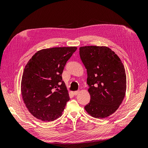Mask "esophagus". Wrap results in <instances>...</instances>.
<instances>
[{
    "label": "esophagus",
    "instance_id": "1",
    "mask_svg": "<svg viewBox=\"0 0 148 148\" xmlns=\"http://www.w3.org/2000/svg\"><path fill=\"white\" fill-rule=\"evenodd\" d=\"M79 92V91H75L73 92V95L77 96V95H78Z\"/></svg>",
    "mask_w": 148,
    "mask_h": 148
}]
</instances>
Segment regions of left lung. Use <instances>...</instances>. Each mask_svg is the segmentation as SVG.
I'll return each mask as SVG.
<instances>
[{"label": "left lung", "mask_w": 148, "mask_h": 148, "mask_svg": "<svg viewBox=\"0 0 148 148\" xmlns=\"http://www.w3.org/2000/svg\"><path fill=\"white\" fill-rule=\"evenodd\" d=\"M79 56L87 71L91 100L84 107L92 117L102 119L112 115L122 102L127 87L124 66L107 47H79Z\"/></svg>", "instance_id": "obj_1"}]
</instances>
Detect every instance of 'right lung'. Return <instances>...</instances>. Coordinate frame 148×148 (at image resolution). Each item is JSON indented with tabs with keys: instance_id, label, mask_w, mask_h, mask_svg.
Listing matches in <instances>:
<instances>
[{
	"instance_id": "1",
	"label": "right lung",
	"mask_w": 148,
	"mask_h": 148,
	"mask_svg": "<svg viewBox=\"0 0 148 148\" xmlns=\"http://www.w3.org/2000/svg\"><path fill=\"white\" fill-rule=\"evenodd\" d=\"M76 47L38 51L25 66L21 83L23 101L34 117L44 122L59 118L70 100L62 74Z\"/></svg>"
}]
</instances>
